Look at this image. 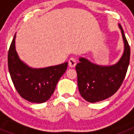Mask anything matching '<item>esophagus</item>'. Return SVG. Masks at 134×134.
I'll return each instance as SVG.
<instances>
[{
  "mask_svg": "<svg viewBox=\"0 0 134 134\" xmlns=\"http://www.w3.org/2000/svg\"><path fill=\"white\" fill-rule=\"evenodd\" d=\"M68 64L70 68H74L76 64V60L74 58H71L68 61Z\"/></svg>",
  "mask_w": 134,
  "mask_h": 134,
  "instance_id": "esophagus-1",
  "label": "esophagus"
}]
</instances>
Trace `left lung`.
Masks as SVG:
<instances>
[{"label": "left lung", "mask_w": 134, "mask_h": 134, "mask_svg": "<svg viewBox=\"0 0 134 134\" xmlns=\"http://www.w3.org/2000/svg\"><path fill=\"white\" fill-rule=\"evenodd\" d=\"M124 51L116 64L100 66L85 58H80L76 66L78 87L80 94L86 101L99 102L110 97L118 91L125 77L130 64V48L120 24Z\"/></svg>", "instance_id": "obj_1"}]
</instances>
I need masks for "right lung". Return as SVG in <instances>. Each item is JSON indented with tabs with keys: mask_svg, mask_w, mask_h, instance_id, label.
<instances>
[{
	"mask_svg": "<svg viewBox=\"0 0 134 134\" xmlns=\"http://www.w3.org/2000/svg\"><path fill=\"white\" fill-rule=\"evenodd\" d=\"M15 37L8 53V67L12 81L21 97L29 102L42 103L48 100L67 69L68 62L42 68H33L20 60L15 49Z\"/></svg>",
	"mask_w": 134,
	"mask_h": 134,
	"instance_id": "1",
	"label": "right lung"
}]
</instances>
